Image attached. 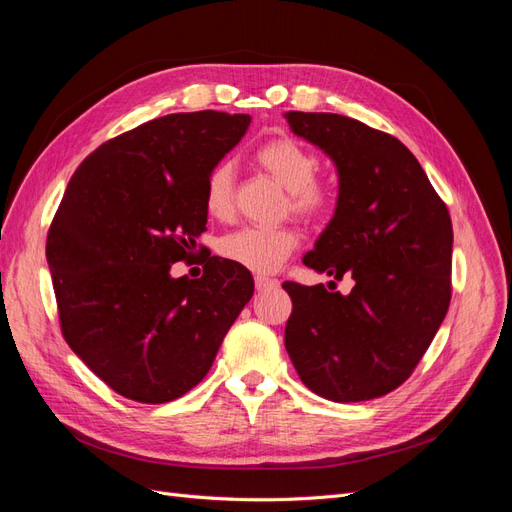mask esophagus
<instances>
[{"mask_svg": "<svg viewBox=\"0 0 512 512\" xmlns=\"http://www.w3.org/2000/svg\"><path fill=\"white\" fill-rule=\"evenodd\" d=\"M254 282H256V290L258 292H265V290H271V288L277 286L275 280H271V277H265V275H256Z\"/></svg>", "mask_w": 512, "mask_h": 512, "instance_id": "1", "label": "esophagus"}]
</instances>
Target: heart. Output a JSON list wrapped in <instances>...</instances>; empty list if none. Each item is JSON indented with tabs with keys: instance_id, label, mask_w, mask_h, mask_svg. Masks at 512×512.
Returning a JSON list of instances; mask_svg holds the SVG:
<instances>
[{
	"instance_id": "1",
	"label": "heart",
	"mask_w": 512,
	"mask_h": 512,
	"mask_svg": "<svg viewBox=\"0 0 512 512\" xmlns=\"http://www.w3.org/2000/svg\"><path fill=\"white\" fill-rule=\"evenodd\" d=\"M256 162L288 190L292 213L309 220L329 213L333 205L331 185L316 179L320 160L297 138L277 136L262 143L256 151ZM205 209L218 220L228 218L235 209V181L228 162H218L209 170L205 179ZM297 245L299 235L290 226H247L230 232L220 241V254L239 267L271 273L284 265Z\"/></svg>"
}]
</instances>
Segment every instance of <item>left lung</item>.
<instances>
[{
  "mask_svg": "<svg viewBox=\"0 0 512 512\" xmlns=\"http://www.w3.org/2000/svg\"><path fill=\"white\" fill-rule=\"evenodd\" d=\"M284 117L327 153L339 177L335 213L305 267L354 280L348 294L284 284L288 356L324 399L382 397L410 378L451 303V215L395 136L335 113Z\"/></svg>",
  "mask_w": 512,
  "mask_h": 512,
  "instance_id": "8db88e82",
  "label": "left lung"
}]
</instances>
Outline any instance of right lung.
Masks as SVG:
<instances>
[{
	"mask_svg": "<svg viewBox=\"0 0 512 512\" xmlns=\"http://www.w3.org/2000/svg\"><path fill=\"white\" fill-rule=\"evenodd\" d=\"M250 115L175 113L100 145L76 168L46 260L61 333L123 397L166 404L207 376L254 294L247 269L211 256L200 280L173 277L207 230L205 179Z\"/></svg>",
	"mask_w": 512,
	"mask_h": 512,
	"instance_id": "add662e5",
	"label": "right lung"
}]
</instances>
